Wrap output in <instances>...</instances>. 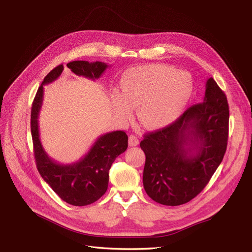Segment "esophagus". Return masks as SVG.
Segmentation results:
<instances>
[{
  "instance_id": "1",
  "label": "esophagus",
  "mask_w": 252,
  "mask_h": 252,
  "mask_svg": "<svg viewBox=\"0 0 252 252\" xmlns=\"http://www.w3.org/2000/svg\"><path fill=\"white\" fill-rule=\"evenodd\" d=\"M128 144H129V146H131V147L138 146V145H139V139L136 138L135 135L131 134L130 136H129V139H128Z\"/></svg>"
}]
</instances>
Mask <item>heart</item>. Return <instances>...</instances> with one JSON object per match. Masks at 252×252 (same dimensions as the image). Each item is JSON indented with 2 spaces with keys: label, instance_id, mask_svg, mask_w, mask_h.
<instances>
[{
  "label": "heart",
  "instance_id": "1",
  "mask_svg": "<svg viewBox=\"0 0 252 252\" xmlns=\"http://www.w3.org/2000/svg\"><path fill=\"white\" fill-rule=\"evenodd\" d=\"M121 94L114 93L111 104L121 122L130 118L136 107L139 123L149 130L170 125L183 112L192 94L190 75L173 67L149 64L133 68L121 80Z\"/></svg>",
  "mask_w": 252,
  "mask_h": 252
}]
</instances>
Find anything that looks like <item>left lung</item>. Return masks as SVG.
Wrapping results in <instances>:
<instances>
[{"instance_id": "1", "label": "left lung", "mask_w": 252, "mask_h": 252, "mask_svg": "<svg viewBox=\"0 0 252 252\" xmlns=\"http://www.w3.org/2000/svg\"><path fill=\"white\" fill-rule=\"evenodd\" d=\"M229 107L216 81L206 82L201 104L169 126L144 136L143 185L157 203L179 206L199 194L224 158Z\"/></svg>"}]
</instances>
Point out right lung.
I'll use <instances>...</instances> for the list:
<instances>
[{
    "instance_id": "1",
    "label": "right lung",
    "mask_w": 252,
    "mask_h": 252,
    "mask_svg": "<svg viewBox=\"0 0 252 252\" xmlns=\"http://www.w3.org/2000/svg\"><path fill=\"white\" fill-rule=\"evenodd\" d=\"M71 71L93 81L101 75L109 65L102 62L73 61L67 64ZM64 70L63 65L52 69L37 89L32 107V135L37 170L61 199L73 206H86L97 201L106 192L109 182V169L116 158L127 149L128 136L117 130L98 136L87 154L72 164H61L51 158L43 148L39 130V114L42 108L44 85L56 81Z\"/></svg>"
}]
</instances>
